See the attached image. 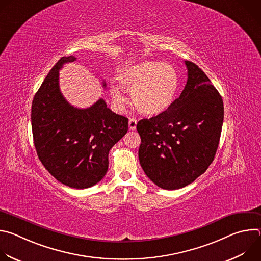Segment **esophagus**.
<instances>
[{
  "mask_svg": "<svg viewBox=\"0 0 261 261\" xmlns=\"http://www.w3.org/2000/svg\"><path fill=\"white\" fill-rule=\"evenodd\" d=\"M136 125H137V120L131 118L129 120V129L130 130H135L136 129Z\"/></svg>",
  "mask_w": 261,
  "mask_h": 261,
  "instance_id": "esophagus-1",
  "label": "esophagus"
}]
</instances>
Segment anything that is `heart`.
<instances>
[{
	"mask_svg": "<svg viewBox=\"0 0 261 261\" xmlns=\"http://www.w3.org/2000/svg\"><path fill=\"white\" fill-rule=\"evenodd\" d=\"M119 82L130 92L134 106L141 114L155 117L168 110L175 101L179 77L175 68L160 61H141L124 68ZM109 94L114 102L122 106L127 99L118 86H110Z\"/></svg>",
	"mask_w": 261,
	"mask_h": 261,
	"instance_id": "b5f03b06",
	"label": "heart"
}]
</instances>
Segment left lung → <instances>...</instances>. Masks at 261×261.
<instances>
[{
	"label": "left lung",
	"mask_w": 261,
	"mask_h": 261,
	"mask_svg": "<svg viewBox=\"0 0 261 261\" xmlns=\"http://www.w3.org/2000/svg\"><path fill=\"white\" fill-rule=\"evenodd\" d=\"M188 80L180 96L165 113L136 125L141 138L140 165L165 190L185 187L213 162L224 119L219 92L204 72L185 61Z\"/></svg>",
	"instance_id": "obj_1"
}]
</instances>
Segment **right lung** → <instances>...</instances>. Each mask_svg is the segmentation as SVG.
Returning <instances> with one entry per match:
<instances>
[{
  "label": "right lung",
  "mask_w": 261,
  "mask_h": 261,
  "mask_svg": "<svg viewBox=\"0 0 261 261\" xmlns=\"http://www.w3.org/2000/svg\"><path fill=\"white\" fill-rule=\"evenodd\" d=\"M74 61L63 57L49 71L34 96L31 121L37 155L48 172L70 188L86 189L106 174L108 153L127 133L128 119L113 113L102 98L84 109L67 102L59 70Z\"/></svg>",
  "instance_id": "add662e5"
}]
</instances>
